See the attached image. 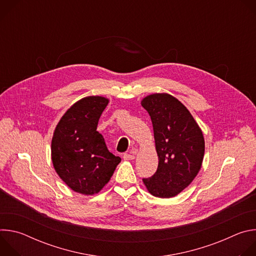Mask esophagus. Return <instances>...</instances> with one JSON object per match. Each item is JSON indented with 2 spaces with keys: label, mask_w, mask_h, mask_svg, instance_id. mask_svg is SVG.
<instances>
[{
  "label": "esophagus",
  "mask_w": 256,
  "mask_h": 256,
  "mask_svg": "<svg viewBox=\"0 0 256 256\" xmlns=\"http://www.w3.org/2000/svg\"><path fill=\"white\" fill-rule=\"evenodd\" d=\"M136 150H132V151H130V153L124 154V160H134V153H136Z\"/></svg>",
  "instance_id": "obj_1"
}]
</instances>
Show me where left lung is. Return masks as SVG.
Instances as JSON below:
<instances>
[{
	"label": "left lung",
	"mask_w": 256,
	"mask_h": 256,
	"mask_svg": "<svg viewBox=\"0 0 256 256\" xmlns=\"http://www.w3.org/2000/svg\"><path fill=\"white\" fill-rule=\"evenodd\" d=\"M151 116L158 168L144 178L148 192L169 198L186 188L200 170L204 155L202 132L188 109L167 93L148 95L140 101Z\"/></svg>",
	"instance_id": "obj_1"
}]
</instances>
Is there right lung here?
<instances>
[{
    "label": "right lung",
    "instance_id": "1",
    "mask_svg": "<svg viewBox=\"0 0 256 256\" xmlns=\"http://www.w3.org/2000/svg\"><path fill=\"white\" fill-rule=\"evenodd\" d=\"M108 102L102 96L77 101L62 116L52 140L56 172L72 190L85 196L98 194L122 160L108 151L96 130Z\"/></svg>",
    "mask_w": 256,
    "mask_h": 256
}]
</instances>
